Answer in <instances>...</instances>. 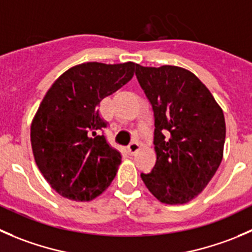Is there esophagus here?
I'll return each instance as SVG.
<instances>
[{
  "label": "esophagus",
  "mask_w": 252,
  "mask_h": 252,
  "mask_svg": "<svg viewBox=\"0 0 252 252\" xmlns=\"http://www.w3.org/2000/svg\"><path fill=\"white\" fill-rule=\"evenodd\" d=\"M139 149V143L138 142H131V143L127 146V152L129 154H134Z\"/></svg>",
  "instance_id": "obj_1"
}]
</instances>
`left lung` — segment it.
I'll list each match as a JSON object with an SVG mask.
<instances>
[{
  "instance_id": "1",
  "label": "left lung",
  "mask_w": 252,
  "mask_h": 252,
  "mask_svg": "<svg viewBox=\"0 0 252 252\" xmlns=\"http://www.w3.org/2000/svg\"><path fill=\"white\" fill-rule=\"evenodd\" d=\"M136 77L152 105L156 127V165L141 174L142 180L160 202H189L207 186L223 158V111L188 69L137 64Z\"/></svg>"
}]
</instances>
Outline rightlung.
Here are the masks:
<instances>
[{"instance_id":"add662e5","label":"right lung","mask_w":252,"mask_h":252,"mask_svg":"<svg viewBox=\"0 0 252 252\" xmlns=\"http://www.w3.org/2000/svg\"><path fill=\"white\" fill-rule=\"evenodd\" d=\"M136 66L78 64L60 76L45 94L32 124V148L39 170L63 197L93 200L115 178L121 153L104 134L109 124L98 106L125 86Z\"/></svg>"}]
</instances>
